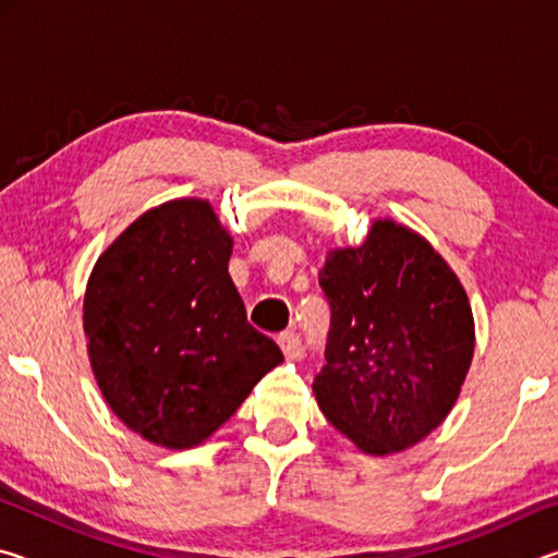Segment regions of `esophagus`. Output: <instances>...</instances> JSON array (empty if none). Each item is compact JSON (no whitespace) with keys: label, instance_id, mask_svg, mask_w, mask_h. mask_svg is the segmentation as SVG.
Wrapping results in <instances>:
<instances>
[{"label":"esophagus","instance_id":"34e87169","mask_svg":"<svg viewBox=\"0 0 558 558\" xmlns=\"http://www.w3.org/2000/svg\"><path fill=\"white\" fill-rule=\"evenodd\" d=\"M278 344H280V349H282V354H286L288 359L298 356V354L302 352V339H300L298 332H292V329H288V332H282V335L278 337Z\"/></svg>","mask_w":558,"mask_h":558}]
</instances>
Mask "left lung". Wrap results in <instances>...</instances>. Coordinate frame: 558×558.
Masks as SVG:
<instances>
[{"instance_id": "1", "label": "left lung", "mask_w": 558, "mask_h": 558, "mask_svg": "<svg viewBox=\"0 0 558 558\" xmlns=\"http://www.w3.org/2000/svg\"><path fill=\"white\" fill-rule=\"evenodd\" d=\"M319 288L332 310L313 381L319 411L369 456L415 446L446 421L470 369L465 288L423 235L391 219H376L359 248L329 251Z\"/></svg>"}]
</instances>
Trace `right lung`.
I'll use <instances>...</instances> for the list:
<instances>
[{
  "instance_id": "obj_1",
  "label": "right lung",
  "mask_w": 558,
  "mask_h": 558,
  "mask_svg": "<svg viewBox=\"0 0 558 558\" xmlns=\"http://www.w3.org/2000/svg\"><path fill=\"white\" fill-rule=\"evenodd\" d=\"M231 248L209 202L174 199L132 221L88 278L83 329L100 393L155 446H199L282 362L245 319Z\"/></svg>"
}]
</instances>
